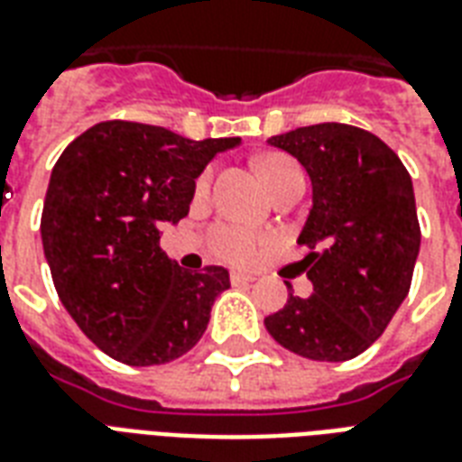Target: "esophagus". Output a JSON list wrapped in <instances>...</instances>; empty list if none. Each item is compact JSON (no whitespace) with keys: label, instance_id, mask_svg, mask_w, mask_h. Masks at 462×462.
<instances>
[{"label":"esophagus","instance_id":"1","mask_svg":"<svg viewBox=\"0 0 462 462\" xmlns=\"http://www.w3.org/2000/svg\"><path fill=\"white\" fill-rule=\"evenodd\" d=\"M231 282L234 284L255 282V275H248V273H238V270H234V273H231Z\"/></svg>","mask_w":462,"mask_h":462}]
</instances>
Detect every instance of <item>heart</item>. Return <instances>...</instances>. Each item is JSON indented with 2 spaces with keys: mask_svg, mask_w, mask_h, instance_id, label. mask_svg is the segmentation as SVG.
Instances as JSON below:
<instances>
[{
  "mask_svg": "<svg viewBox=\"0 0 462 462\" xmlns=\"http://www.w3.org/2000/svg\"><path fill=\"white\" fill-rule=\"evenodd\" d=\"M294 168L297 165L290 158H284V155H268V158H263L258 162L260 178H263L268 189L280 175ZM207 185H209V175H204L199 180V189H207ZM263 244L265 241L260 236H255L248 228L238 226V224H218L211 231V248H214V253L221 255L224 260H231V263H241V265L258 258L260 251H263Z\"/></svg>",
  "mask_w": 462,
  "mask_h": 462,
  "instance_id": "heart-1",
  "label": "heart"
}]
</instances>
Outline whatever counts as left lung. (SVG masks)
I'll return each mask as SVG.
<instances>
[{"label": "left lung", "instance_id": "left-lung-1", "mask_svg": "<svg viewBox=\"0 0 462 462\" xmlns=\"http://www.w3.org/2000/svg\"><path fill=\"white\" fill-rule=\"evenodd\" d=\"M268 143L297 158L311 180L297 244L310 248L314 292H290L265 328L301 358H356L383 336L411 284L421 244L411 178L390 145L348 124L301 126Z\"/></svg>", "mask_w": 462, "mask_h": 462}]
</instances>
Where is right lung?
<instances>
[{
    "mask_svg": "<svg viewBox=\"0 0 462 462\" xmlns=\"http://www.w3.org/2000/svg\"><path fill=\"white\" fill-rule=\"evenodd\" d=\"M238 143L102 121L55 162L41 217L48 268L62 307L114 360L162 365L207 331L228 270H182L161 248V228L187 217L194 180Z\"/></svg>",
    "mask_w": 462,
    "mask_h": 462,
    "instance_id": "1",
    "label": "right lung"
}]
</instances>
